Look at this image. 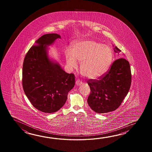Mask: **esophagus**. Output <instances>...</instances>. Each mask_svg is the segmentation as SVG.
<instances>
[{"mask_svg":"<svg viewBox=\"0 0 152 152\" xmlns=\"http://www.w3.org/2000/svg\"><path fill=\"white\" fill-rule=\"evenodd\" d=\"M82 84H83L82 81H81L80 80H77L76 81V83H75L76 85H77V86H80V85H81Z\"/></svg>","mask_w":152,"mask_h":152,"instance_id":"obj_1","label":"esophagus"}]
</instances>
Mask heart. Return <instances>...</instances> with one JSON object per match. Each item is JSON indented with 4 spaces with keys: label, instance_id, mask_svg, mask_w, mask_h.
<instances>
[{
    "label": "heart",
    "instance_id": "1",
    "mask_svg": "<svg viewBox=\"0 0 152 152\" xmlns=\"http://www.w3.org/2000/svg\"><path fill=\"white\" fill-rule=\"evenodd\" d=\"M66 64L71 69L80 63L81 74L90 79H97L106 73L113 61V52L109 45L94 39L75 42L72 52H65Z\"/></svg>",
    "mask_w": 152,
    "mask_h": 152
}]
</instances>
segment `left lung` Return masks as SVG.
Wrapping results in <instances>:
<instances>
[{
  "instance_id": "8db88e82",
  "label": "left lung",
  "mask_w": 152,
  "mask_h": 152,
  "mask_svg": "<svg viewBox=\"0 0 152 152\" xmlns=\"http://www.w3.org/2000/svg\"><path fill=\"white\" fill-rule=\"evenodd\" d=\"M114 52H121L116 46ZM132 81L129 62L120 58L113 62L108 73L99 80H90L91 93L87 103L96 113H107L116 110L129 92Z\"/></svg>"
}]
</instances>
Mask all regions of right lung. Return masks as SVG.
I'll return each instance as SVG.
<instances>
[{
	"label": "right lung",
	"instance_id": "obj_1",
	"mask_svg": "<svg viewBox=\"0 0 152 152\" xmlns=\"http://www.w3.org/2000/svg\"><path fill=\"white\" fill-rule=\"evenodd\" d=\"M57 39H61L57 34L42 36L29 49L23 62L24 91L32 105L45 113L60 110L75 85V75L65 72L49 56L48 47Z\"/></svg>",
	"mask_w": 152,
	"mask_h": 152
}]
</instances>
